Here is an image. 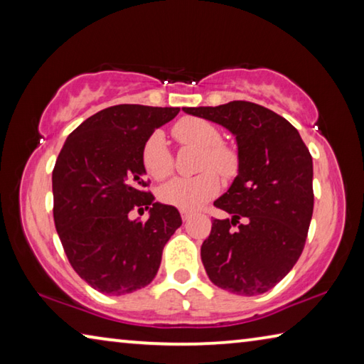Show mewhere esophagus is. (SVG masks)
Wrapping results in <instances>:
<instances>
[{
	"label": "esophagus",
	"instance_id": "obj_1",
	"mask_svg": "<svg viewBox=\"0 0 364 364\" xmlns=\"http://www.w3.org/2000/svg\"><path fill=\"white\" fill-rule=\"evenodd\" d=\"M181 218H183V221H189L191 218H193V213H189V212H181Z\"/></svg>",
	"mask_w": 364,
	"mask_h": 364
}]
</instances>
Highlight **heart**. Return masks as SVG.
Here are the masks:
<instances>
[{
  "instance_id": "heart-1",
  "label": "heart",
  "mask_w": 364,
  "mask_h": 364,
  "mask_svg": "<svg viewBox=\"0 0 364 364\" xmlns=\"http://www.w3.org/2000/svg\"><path fill=\"white\" fill-rule=\"evenodd\" d=\"M173 136L181 144L194 146L202 151L200 170L204 173L194 178H175L164 184L159 197L164 204L194 212L207 204L218 194L220 178H232L239 170V156L230 146L221 144V133L213 123L202 119H181L173 127ZM143 164L154 180H164L173 171V154H171L164 133H152L143 147ZM215 171L213 172V170Z\"/></svg>"
}]
</instances>
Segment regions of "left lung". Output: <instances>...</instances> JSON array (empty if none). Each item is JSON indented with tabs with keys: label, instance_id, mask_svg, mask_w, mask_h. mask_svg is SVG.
Segmentation results:
<instances>
[{
	"label": "left lung",
	"instance_id": "1",
	"mask_svg": "<svg viewBox=\"0 0 364 364\" xmlns=\"http://www.w3.org/2000/svg\"><path fill=\"white\" fill-rule=\"evenodd\" d=\"M236 136L239 170L213 205L231 218L212 221L200 258L215 286L237 295L269 291L297 263L313 215V160L284 117L249 101L183 107Z\"/></svg>",
	"mask_w": 364,
	"mask_h": 364
}]
</instances>
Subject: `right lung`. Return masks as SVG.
<instances>
[{"label": "right lung", "instance_id": "right-lung-1", "mask_svg": "<svg viewBox=\"0 0 364 364\" xmlns=\"http://www.w3.org/2000/svg\"><path fill=\"white\" fill-rule=\"evenodd\" d=\"M178 107L119 104L101 110L65 139L53 170L54 225L72 268L107 295L143 289L156 278L180 212L146 191L143 147ZM150 210L146 222L129 212Z\"/></svg>", "mask_w": 364, "mask_h": 364}]
</instances>
